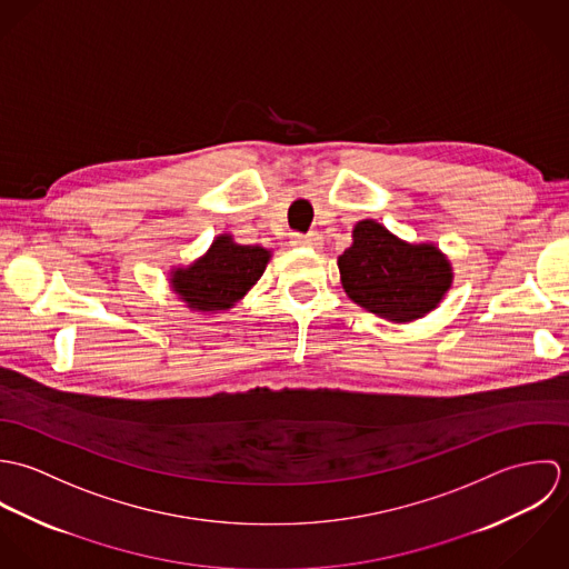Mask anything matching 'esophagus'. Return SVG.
<instances>
[{
  "label": "esophagus",
  "mask_w": 569,
  "mask_h": 569,
  "mask_svg": "<svg viewBox=\"0 0 569 569\" xmlns=\"http://www.w3.org/2000/svg\"><path fill=\"white\" fill-rule=\"evenodd\" d=\"M291 243L298 247H320L322 244V237L318 232H309V234H293Z\"/></svg>",
  "instance_id": "obj_1"
}]
</instances>
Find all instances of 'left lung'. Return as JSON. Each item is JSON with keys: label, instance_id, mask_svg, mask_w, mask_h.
Returning a JSON list of instances; mask_svg holds the SVG:
<instances>
[{"label": "left lung", "instance_id": "8db88e82", "mask_svg": "<svg viewBox=\"0 0 569 569\" xmlns=\"http://www.w3.org/2000/svg\"><path fill=\"white\" fill-rule=\"evenodd\" d=\"M346 296L390 322H413L433 311L451 287L447 256L429 243L411 244L366 219L337 258Z\"/></svg>", "mask_w": 569, "mask_h": 569}]
</instances>
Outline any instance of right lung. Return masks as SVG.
I'll list each match as a JSON object with an SVG mask.
<instances>
[{
  "instance_id": "obj_1",
  "label": "right lung",
  "mask_w": 569,
  "mask_h": 569,
  "mask_svg": "<svg viewBox=\"0 0 569 569\" xmlns=\"http://www.w3.org/2000/svg\"><path fill=\"white\" fill-rule=\"evenodd\" d=\"M269 258L264 247L234 243L230 234H221L199 260L174 269L170 284L192 311H228L258 282Z\"/></svg>"
}]
</instances>
